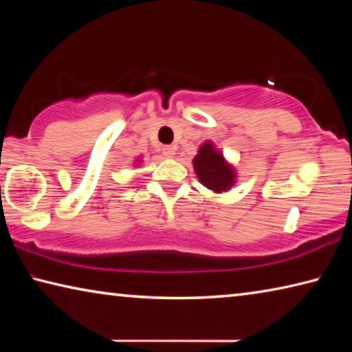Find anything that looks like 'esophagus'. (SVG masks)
Here are the masks:
<instances>
[{
	"instance_id": "1",
	"label": "esophagus",
	"mask_w": 352,
	"mask_h": 352,
	"mask_svg": "<svg viewBox=\"0 0 352 352\" xmlns=\"http://www.w3.org/2000/svg\"><path fill=\"white\" fill-rule=\"evenodd\" d=\"M175 147H172V146H166V147H163V155L166 158H174L175 157Z\"/></svg>"
}]
</instances>
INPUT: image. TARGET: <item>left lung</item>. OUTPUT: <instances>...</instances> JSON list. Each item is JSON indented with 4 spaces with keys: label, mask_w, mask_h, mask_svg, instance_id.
<instances>
[{
    "label": "left lung",
    "mask_w": 352,
    "mask_h": 352,
    "mask_svg": "<svg viewBox=\"0 0 352 352\" xmlns=\"http://www.w3.org/2000/svg\"><path fill=\"white\" fill-rule=\"evenodd\" d=\"M194 172L199 182L212 192H226L234 186L236 169L226 162L223 153L214 146L212 141H205L192 160Z\"/></svg>",
    "instance_id": "1"
}]
</instances>
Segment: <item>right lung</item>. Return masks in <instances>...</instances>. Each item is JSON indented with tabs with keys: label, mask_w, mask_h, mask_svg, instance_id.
I'll return each mask as SVG.
<instances>
[{
	"label": "right lung",
	"mask_w": 352,
	"mask_h": 352,
	"mask_svg": "<svg viewBox=\"0 0 352 352\" xmlns=\"http://www.w3.org/2000/svg\"><path fill=\"white\" fill-rule=\"evenodd\" d=\"M135 164H136V166H138V164H141V158H138V160H136V162H135Z\"/></svg>",
	"instance_id": "1"
}]
</instances>
